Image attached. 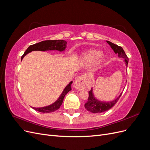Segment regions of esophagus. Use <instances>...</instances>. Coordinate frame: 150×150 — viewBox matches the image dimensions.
I'll use <instances>...</instances> for the list:
<instances>
[{"label": "esophagus", "instance_id": "1", "mask_svg": "<svg viewBox=\"0 0 150 150\" xmlns=\"http://www.w3.org/2000/svg\"><path fill=\"white\" fill-rule=\"evenodd\" d=\"M86 80H87V76L86 75H83L79 77L74 81L73 84L74 88L78 91L82 90L84 88Z\"/></svg>", "mask_w": 150, "mask_h": 150}]
</instances>
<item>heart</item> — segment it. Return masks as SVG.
<instances>
[{
    "label": "heart",
    "instance_id": "1",
    "mask_svg": "<svg viewBox=\"0 0 150 150\" xmlns=\"http://www.w3.org/2000/svg\"><path fill=\"white\" fill-rule=\"evenodd\" d=\"M102 52L97 49H89L88 51H85L83 54L81 62L83 64L89 65L92 64L94 62H96L98 59L101 56ZM103 59H99L98 61V64L100 66L103 62Z\"/></svg>",
    "mask_w": 150,
    "mask_h": 150
}]
</instances>
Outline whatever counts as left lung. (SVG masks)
<instances>
[{"instance_id":"1","label":"left lung","mask_w":150,"mask_h":150,"mask_svg":"<svg viewBox=\"0 0 150 150\" xmlns=\"http://www.w3.org/2000/svg\"><path fill=\"white\" fill-rule=\"evenodd\" d=\"M106 42L111 46L112 49L114 51L115 53L118 54L119 57L125 59V64L126 67H128V57H127L123 49H122L121 47L117 46L116 44H115L112 43L111 42L108 41V40H106ZM122 93H121L120 94V96L117 98H116L115 99H114L113 101H99L98 99H96L94 97L93 91V88H91V89L89 91L88 100L87 103L84 104V107L86 109V110H88L93 113H99V112L106 111L109 110H110L111 108H112L115 105L116 103L117 102V101L119 100V99L121 97Z\"/></svg>"}]
</instances>
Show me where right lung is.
I'll return each instance as SVG.
<instances>
[{
    "mask_svg": "<svg viewBox=\"0 0 150 150\" xmlns=\"http://www.w3.org/2000/svg\"><path fill=\"white\" fill-rule=\"evenodd\" d=\"M66 44L67 42L64 40H44V41L40 42L39 43H36L33 45H31V46H30L28 49H27L25 52L23 54V56L21 57V61L26 54H28V53L34 51H52V50H57V51L60 52L64 51H65V49L66 48ZM72 83V81H71V82L67 84V86L64 89V90H63L61 96L59 97V98L54 103L50 104L49 106L42 108H33L34 110L46 113L52 112L57 110L61 106V104L63 102V99H64L66 94L71 90Z\"/></svg>",
    "mask_w": 150,
    "mask_h": 150,
    "instance_id": "obj_1",
    "label": "right lung"
}]
</instances>
